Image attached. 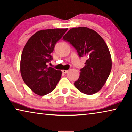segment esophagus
<instances>
[{
  "label": "esophagus",
  "mask_w": 132,
  "mask_h": 132,
  "mask_svg": "<svg viewBox=\"0 0 132 132\" xmlns=\"http://www.w3.org/2000/svg\"><path fill=\"white\" fill-rule=\"evenodd\" d=\"M68 72V70H62V72H63V73H66Z\"/></svg>",
  "instance_id": "1"
}]
</instances>
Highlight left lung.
Segmentation results:
<instances>
[{"instance_id":"1","label":"left lung","mask_w":132,"mask_h":132,"mask_svg":"<svg viewBox=\"0 0 132 132\" xmlns=\"http://www.w3.org/2000/svg\"><path fill=\"white\" fill-rule=\"evenodd\" d=\"M63 39L77 50L79 57L87 59L78 79L74 82L76 88L86 94L99 92L112 68L110 52L105 40L96 31L84 27L70 29Z\"/></svg>"}]
</instances>
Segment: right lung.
<instances>
[{"instance_id":"add662e5","label":"right lung","mask_w":132,"mask_h":132,"mask_svg":"<svg viewBox=\"0 0 132 132\" xmlns=\"http://www.w3.org/2000/svg\"><path fill=\"white\" fill-rule=\"evenodd\" d=\"M68 29L42 30L28 40L22 52L20 72L24 82L35 94L44 96L54 90L62 72L48 67L55 44Z\"/></svg>"}]
</instances>
